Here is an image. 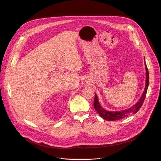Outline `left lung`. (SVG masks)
I'll list each match as a JSON object with an SVG mask.
<instances>
[{
  "instance_id": "8db88e82",
  "label": "left lung",
  "mask_w": 161,
  "mask_h": 161,
  "mask_svg": "<svg viewBox=\"0 0 161 161\" xmlns=\"http://www.w3.org/2000/svg\"><path fill=\"white\" fill-rule=\"evenodd\" d=\"M146 87H145L143 94L142 96V97L141 98V99L139 100V101L133 107H132V108L130 109L123 110L122 111L111 112V111H106L102 108V106L100 105L98 102L97 96H96V94H95L94 100V108L95 110L97 111L98 113L100 115V116L102 118V119L108 121L118 120L124 119V118L130 114L136 113V112H138L139 109H141L146 96V93H147V87L149 85V72H148V69L146 65Z\"/></svg>"
}]
</instances>
